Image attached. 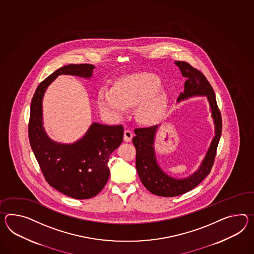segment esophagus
Here are the masks:
<instances>
[{
	"instance_id": "1",
	"label": "esophagus",
	"mask_w": 254,
	"mask_h": 254,
	"mask_svg": "<svg viewBox=\"0 0 254 254\" xmlns=\"http://www.w3.org/2000/svg\"><path fill=\"white\" fill-rule=\"evenodd\" d=\"M132 137H133V134L130 130L127 129L125 130L124 132V140L127 142H130L132 140Z\"/></svg>"
}]
</instances>
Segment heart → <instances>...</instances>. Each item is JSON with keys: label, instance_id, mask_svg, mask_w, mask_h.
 <instances>
[{"label": "heart", "instance_id": "1", "mask_svg": "<svg viewBox=\"0 0 254 254\" xmlns=\"http://www.w3.org/2000/svg\"><path fill=\"white\" fill-rule=\"evenodd\" d=\"M100 110L113 118L125 115L129 106H136L139 123H158L167 108L168 95L162 88L161 78L142 72L119 78L113 88L103 86L97 95Z\"/></svg>", "mask_w": 254, "mask_h": 254}]
</instances>
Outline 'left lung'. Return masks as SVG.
<instances>
[{"mask_svg": "<svg viewBox=\"0 0 254 254\" xmlns=\"http://www.w3.org/2000/svg\"><path fill=\"white\" fill-rule=\"evenodd\" d=\"M174 64L186 79L185 91L180 94L178 103L196 96H204L209 104L215 136L197 170L187 177L175 178L165 173L157 160L154 143L160 126L135 129L136 136L133 137V144L136 150V167L139 179L149 192L164 197L177 196L192 190L209 174L222 132L221 115L210 83L202 72L187 62H175Z\"/></svg>", "mask_w": 254, "mask_h": 254, "instance_id": "8db88e82", "label": "left lung"}]
</instances>
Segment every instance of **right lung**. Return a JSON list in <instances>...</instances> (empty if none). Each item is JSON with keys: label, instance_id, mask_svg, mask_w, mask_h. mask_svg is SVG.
Listing matches in <instances>:
<instances>
[{"label": "right lung", "instance_id": "add662e5", "mask_svg": "<svg viewBox=\"0 0 254 254\" xmlns=\"http://www.w3.org/2000/svg\"><path fill=\"white\" fill-rule=\"evenodd\" d=\"M94 68L92 64H69L57 69L38 85L30 106L29 141L45 179L59 192L75 199L93 197L105 187L110 175L108 160L123 142L124 127L93 122L74 142H57L44 128L43 98L59 75L91 80Z\"/></svg>", "mask_w": 254, "mask_h": 254}]
</instances>
